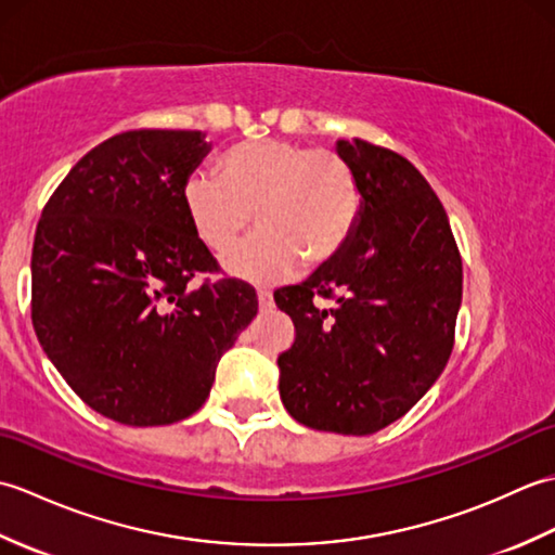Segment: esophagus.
<instances>
[{"instance_id":"obj_1","label":"esophagus","mask_w":555,"mask_h":555,"mask_svg":"<svg viewBox=\"0 0 555 555\" xmlns=\"http://www.w3.org/2000/svg\"><path fill=\"white\" fill-rule=\"evenodd\" d=\"M257 302H259V310H269L271 305H274V296H271L269 291H257Z\"/></svg>"}]
</instances>
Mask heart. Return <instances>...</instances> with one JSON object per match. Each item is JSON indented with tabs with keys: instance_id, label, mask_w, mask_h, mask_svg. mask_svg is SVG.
Masks as SVG:
<instances>
[{
	"instance_id": "b5f03b06",
	"label": "heart",
	"mask_w": 555,
	"mask_h": 555,
	"mask_svg": "<svg viewBox=\"0 0 555 555\" xmlns=\"http://www.w3.org/2000/svg\"><path fill=\"white\" fill-rule=\"evenodd\" d=\"M183 207L195 235L221 253L250 227L259 231L223 255V267L247 281H281L298 259L317 267L332 259L356 229L362 193L350 164L334 150H308L291 140H245L219 159V176L193 171Z\"/></svg>"
}]
</instances>
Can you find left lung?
<instances>
[{"label":"left lung","mask_w":555,"mask_h":555,"mask_svg":"<svg viewBox=\"0 0 555 555\" xmlns=\"http://www.w3.org/2000/svg\"><path fill=\"white\" fill-rule=\"evenodd\" d=\"M336 152L358 176L360 217L308 281L274 293L296 324L279 393L305 427L364 436L403 417L443 372L463 259L441 199L405 157L360 138Z\"/></svg>","instance_id":"1"}]
</instances>
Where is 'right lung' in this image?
<instances>
[{
    "label": "right lung",
    "mask_w": 555,
    "mask_h": 555,
    "mask_svg": "<svg viewBox=\"0 0 555 555\" xmlns=\"http://www.w3.org/2000/svg\"><path fill=\"white\" fill-rule=\"evenodd\" d=\"M205 133L140 128L92 147L35 231L33 326L82 403L128 427L191 417L257 314L255 288L205 279L217 259L183 207Z\"/></svg>",
    "instance_id": "right-lung-1"
}]
</instances>
